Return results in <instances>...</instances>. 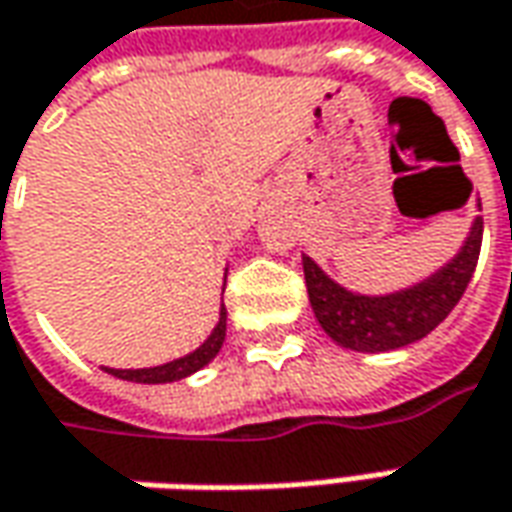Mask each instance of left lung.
<instances>
[{
	"instance_id": "8db88e82",
	"label": "left lung",
	"mask_w": 512,
	"mask_h": 512,
	"mask_svg": "<svg viewBox=\"0 0 512 512\" xmlns=\"http://www.w3.org/2000/svg\"><path fill=\"white\" fill-rule=\"evenodd\" d=\"M482 248V216H476L465 245L451 262L440 267L414 287L389 296H360L332 281L312 262L301 256L310 304L321 329L344 349L355 352H389L425 338L440 327L448 312L459 304L471 281Z\"/></svg>"
}]
</instances>
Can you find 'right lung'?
<instances>
[{
	"instance_id": "1",
	"label": "right lung",
	"mask_w": 512,
	"mask_h": 512,
	"mask_svg": "<svg viewBox=\"0 0 512 512\" xmlns=\"http://www.w3.org/2000/svg\"><path fill=\"white\" fill-rule=\"evenodd\" d=\"M225 329H228V310L222 304L219 307V324L208 335V341L200 349L188 352L185 358L171 360V363H163V366H152V369H109V366H104V372L120 377V380H132V383H174V380H183V377L200 372L202 366H208L216 358V352L222 349V341H225Z\"/></svg>"
}]
</instances>
